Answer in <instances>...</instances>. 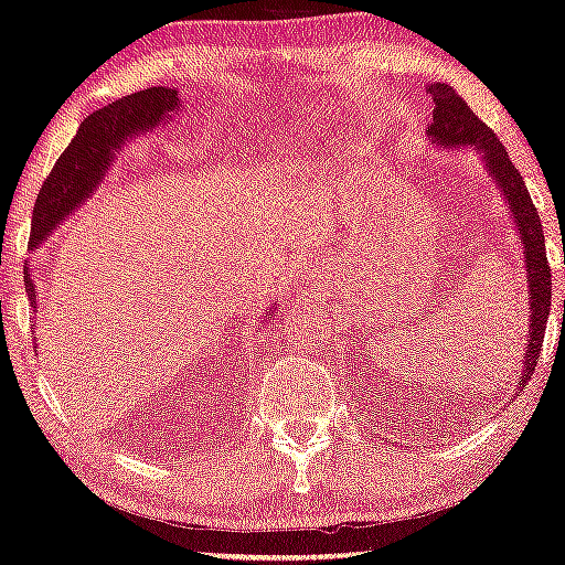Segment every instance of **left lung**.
I'll list each match as a JSON object with an SVG mask.
<instances>
[{"label": "left lung", "mask_w": 565, "mask_h": 565, "mask_svg": "<svg viewBox=\"0 0 565 565\" xmlns=\"http://www.w3.org/2000/svg\"><path fill=\"white\" fill-rule=\"evenodd\" d=\"M431 102V125L429 136L440 146H475L482 151L490 175L495 180L500 191L511 206L513 220H516L521 246H524V262H526V282H529V343L524 353V366L519 374V387H526L532 380L534 366L540 361L542 338H545L547 315H550V290H553V280H550V264L545 250V233H542V222L537 214V206L532 204L524 178L508 159L505 146L500 138L492 134L479 117L471 113V107L461 96L452 90L448 83H431L429 86Z\"/></svg>", "instance_id": "1"}]
</instances>
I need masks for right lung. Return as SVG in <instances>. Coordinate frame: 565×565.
I'll use <instances>...</instances> for the list:
<instances>
[{"instance_id": "obj_1", "label": "right lung", "mask_w": 565, "mask_h": 565, "mask_svg": "<svg viewBox=\"0 0 565 565\" xmlns=\"http://www.w3.org/2000/svg\"><path fill=\"white\" fill-rule=\"evenodd\" d=\"M178 107L180 99L175 88L154 86L122 96V99L90 113L41 185L36 204H33L31 248H36L67 214H73L75 206H81L94 193L125 141L170 120ZM23 282L25 294L31 296L33 309H36V288H33L28 267L23 271Z\"/></svg>"}]
</instances>
